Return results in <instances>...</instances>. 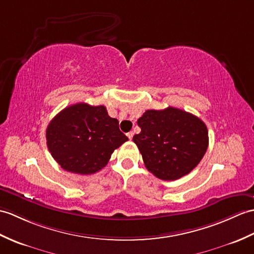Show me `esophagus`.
<instances>
[{"label": "esophagus", "mask_w": 254, "mask_h": 254, "mask_svg": "<svg viewBox=\"0 0 254 254\" xmlns=\"http://www.w3.org/2000/svg\"><path fill=\"white\" fill-rule=\"evenodd\" d=\"M127 135V137H128L129 139H132V138H133V135H134V133H133V131H131V132H128Z\"/></svg>", "instance_id": "1"}]
</instances>
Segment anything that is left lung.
I'll use <instances>...</instances> for the list:
<instances>
[{
	"label": "left lung",
	"instance_id": "1",
	"mask_svg": "<svg viewBox=\"0 0 254 254\" xmlns=\"http://www.w3.org/2000/svg\"><path fill=\"white\" fill-rule=\"evenodd\" d=\"M133 136L147 170L163 181L179 180L201 161L208 149L204 122L186 111L168 107L146 110Z\"/></svg>",
	"mask_w": 254,
	"mask_h": 254
}]
</instances>
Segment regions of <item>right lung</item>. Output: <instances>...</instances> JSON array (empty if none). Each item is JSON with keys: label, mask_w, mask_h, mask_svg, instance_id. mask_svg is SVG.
Here are the masks:
<instances>
[{"label": "right lung", "mask_w": 254, "mask_h": 254, "mask_svg": "<svg viewBox=\"0 0 254 254\" xmlns=\"http://www.w3.org/2000/svg\"><path fill=\"white\" fill-rule=\"evenodd\" d=\"M128 138L105 106L79 103L53 118L46 128L52 157L68 172L88 175L108 163L114 150Z\"/></svg>", "instance_id": "right-lung-1"}]
</instances>
